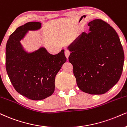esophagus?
Masks as SVG:
<instances>
[{
	"instance_id": "1",
	"label": "esophagus",
	"mask_w": 127,
	"mask_h": 127,
	"mask_svg": "<svg viewBox=\"0 0 127 127\" xmlns=\"http://www.w3.org/2000/svg\"><path fill=\"white\" fill-rule=\"evenodd\" d=\"M65 56H66V58L68 59L69 56V55H70V51L68 49H66L65 51Z\"/></svg>"
}]
</instances>
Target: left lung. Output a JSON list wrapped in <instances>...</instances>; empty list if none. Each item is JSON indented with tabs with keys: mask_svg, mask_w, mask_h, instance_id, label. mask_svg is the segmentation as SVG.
<instances>
[{
	"mask_svg": "<svg viewBox=\"0 0 127 127\" xmlns=\"http://www.w3.org/2000/svg\"><path fill=\"white\" fill-rule=\"evenodd\" d=\"M88 25L89 32H83L69 46V61L81 91L103 94L121 77L124 53L118 34L108 23L95 19Z\"/></svg>",
	"mask_w": 127,
	"mask_h": 127,
	"instance_id": "obj_1",
	"label": "left lung"
}]
</instances>
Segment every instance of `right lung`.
<instances>
[{"label": "right lung", "instance_id": "1", "mask_svg": "<svg viewBox=\"0 0 127 127\" xmlns=\"http://www.w3.org/2000/svg\"><path fill=\"white\" fill-rule=\"evenodd\" d=\"M41 23L30 22L18 27L9 36L6 46V69L18 93L32 100H41L55 91V76L66 61L64 50L52 55L41 48L26 52L20 44L28 31L37 30Z\"/></svg>", "mask_w": 127, "mask_h": 127}]
</instances>
